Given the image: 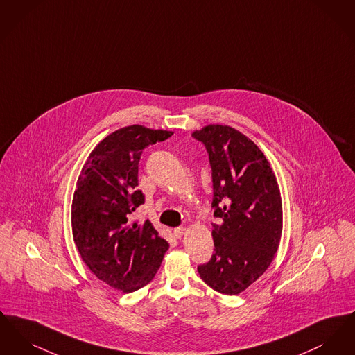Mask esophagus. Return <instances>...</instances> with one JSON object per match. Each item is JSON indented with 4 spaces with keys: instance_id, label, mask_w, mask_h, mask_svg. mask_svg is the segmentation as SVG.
I'll return each instance as SVG.
<instances>
[{
    "instance_id": "obj_1",
    "label": "esophagus",
    "mask_w": 355,
    "mask_h": 355,
    "mask_svg": "<svg viewBox=\"0 0 355 355\" xmlns=\"http://www.w3.org/2000/svg\"><path fill=\"white\" fill-rule=\"evenodd\" d=\"M185 233V227H177V229H174V236H177V238H182Z\"/></svg>"
}]
</instances>
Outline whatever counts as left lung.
<instances>
[{"label":"left lung","instance_id":"1","mask_svg":"<svg viewBox=\"0 0 355 355\" xmlns=\"http://www.w3.org/2000/svg\"><path fill=\"white\" fill-rule=\"evenodd\" d=\"M191 135L209 153L218 218L211 233L214 254L198 272L220 294L236 295L268 270L279 248V186L265 154L234 128L210 123Z\"/></svg>","mask_w":355,"mask_h":355}]
</instances>
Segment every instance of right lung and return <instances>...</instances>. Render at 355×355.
<instances>
[{"label": "right lung", "mask_w": 355, "mask_h": 355, "mask_svg": "<svg viewBox=\"0 0 355 355\" xmlns=\"http://www.w3.org/2000/svg\"><path fill=\"white\" fill-rule=\"evenodd\" d=\"M173 132L130 125L106 135L89 154L71 201L73 239L85 265L122 293L148 285L159 269L169 243L150 220L129 216L145 202L138 186L144 149Z\"/></svg>", "instance_id": "right-lung-1"}]
</instances>
